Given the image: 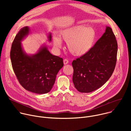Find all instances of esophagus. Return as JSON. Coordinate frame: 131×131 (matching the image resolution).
<instances>
[{"instance_id": "34e87169", "label": "esophagus", "mask_w": 131, "mask_h": 131, "mask_svg": "<svg viewBox=\"0 0 131 131\" xmlns=\"http://www.w3.org/2000/svg\"><path fill=\"white\" fill-rule=\"evenodd\" d=\"M63 62H64V65H66L68 63H69V61L67 59H64V61H63Z\"/></svg>"}]
</instances>
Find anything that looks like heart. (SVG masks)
<instances>
[{
	"label": "heart",
	"mask_w": 131,
	"mask_h": 131,
	"mask_svg": "<svg viewBox=\"0 0 131 131\" xmlns=\"http://www.w3.org/2000/svg\"><path fill=\"white\" fill-rule=\"evenodd\" d=\"M59 35L60 39L57 36L53 37L55 47L61 48V39L67 42V49L72 55L81 57L86 54L92 48L96 38V31L91 26L79 25L60 31Z\"/></svg>",
	"instance_id": "obj_1"
}]
</instances>
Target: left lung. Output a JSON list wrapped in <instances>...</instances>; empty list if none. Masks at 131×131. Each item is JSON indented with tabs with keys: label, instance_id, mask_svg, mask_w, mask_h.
<instances>
[{
	"label": "left lung",
	"instance_id": "1",
	"mask_svg": "<svg viewBox=\"0 0 131 131\" xmlns=\"http://www.w3.org/2000/svg\"><path fill=\"white\" fill-rule=\"evenodd\" d=\"M117 51L115 35L107 26L91 49L72 61V81L76 89L81 93H90L103 85L115 70Z\"/></svg>",
	"mask_w": 131,
	"mask_h": 131
}]
</instances>
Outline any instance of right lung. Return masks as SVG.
I'll return each mask as SVG.
<instances>
[{
    "mask_svg": "<svg viewBox=\"0 0 131 131\" xmlns=\"http://www.w3.org/2000/svg\"><path fill=\"white\" fill-rule=\"evenodd\" d=\"M29 30L27 26L22 28L13 40L10 51L12 66L18 82L25 89L45 94L52 88L59 71L64 66L63 60L51 54L46 47L32 56L24 53L20 42L28 34ZM49 39L51 40V34Z\"/></svg>",
    "mask_w": 131,
    "mask_h": 131,
    "instance_id": "add662e5",
    "label": "right lung"
}]
</instances>
